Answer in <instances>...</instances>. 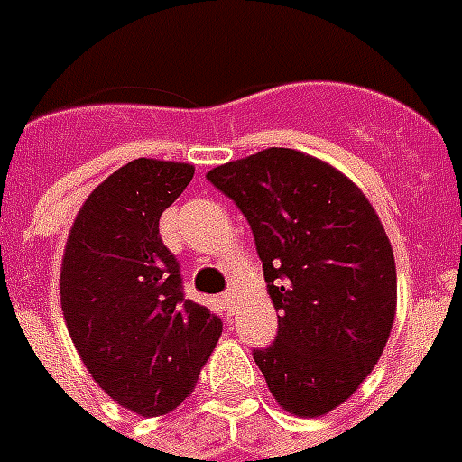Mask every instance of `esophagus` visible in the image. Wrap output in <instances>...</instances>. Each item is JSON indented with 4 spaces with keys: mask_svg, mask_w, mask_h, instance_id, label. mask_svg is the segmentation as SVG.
<instances>
[{
    "mask_svg": "<svg viewBox=\"0 0 462 462\" xmlns=\"http://www.w3.org/2000/svg\"><path fill=\"white\" fill-rule=\"evenodd\" d=\"M237 298H239V291H235V288H232V291H227V293H225L223 302H225V312H227V315H232V312H235V305H237Z\"/></svg>",
    "mask_w": 462,
    "mask_h": 462,
    "instance_id": "esophagus-1",
    "label": "esophagus"
}]
</instances>
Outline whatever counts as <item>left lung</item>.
I'll use <instances>...</instances> for the list:
<instances>
[{
    "instance_id": "1",
    "label": "left lung",
    "mask_w": 462,
    "mask_h": 462,
    "mask_svg": "<svg viewBox=\"0 0 462 462\" xmlns=\"http://www.w3.org/2000/svg\"><path fill=\"white\" fill-rule=\"evenodd\" d=\"M254 232L278 334L254 361L281 410L322 417L371 375L397 312L393 245L339 169L269 147L208 171Z\"/></svg>"
}]
</instances>
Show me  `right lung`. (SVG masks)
Returning <instances> with one entry per match:
<instances>
[{"mask_svg":"<svg viewBox=\"0 0 462 462\" xmlns=\"http://www.w3.org/2000/svg\"><path fill=\"white\" fill-rule=\"evenodd\" d=\"M193 164L133 160L79 208L60 269V302L77 354L106 395L160 417L191 395L223 322L186 300L160 217L193 179Z\"/></svg>","mask_w":462,"mask_h":462,"instance_id":"1","label":"right lung"}]
</instances>
